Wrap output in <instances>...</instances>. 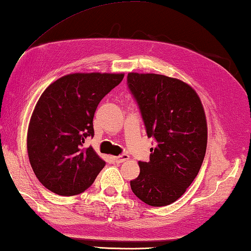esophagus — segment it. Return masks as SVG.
Wrapping results in <instances>:
<instances>
[{
  "label": "esophagus",
  "mask_w": 251,
  "mask_h": 251,
  "mask_svg": "<svg viewBox=\"0 0 251 251\" xmlns=\"http://www.w3.org/2000/svg\"><path fill=\"white\" fill-rule=\"evenodd\" d=\"M128 159H129V156H128V154H126V153H123V154H120V156L114 157V160H115V162H117V163L127 161Z\"/></svg>",
  "instance_id": "34e87169"
}]
</instances>
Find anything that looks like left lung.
<instances>
[{
  "instance_id": "1",
  "label": "left lung",
  "mask_w": 251,
  "mask_h": 251,
  "mask_svg": "<svg viewBox=\"0 0 251 251\" xmlns=\"http://www.w3.org/2000/svg\"><path fill=\"white\" fill-rule=\"evenodd\" d=\"M127 86L139 107L150 148L149 161L130 181L134 194L151 206L176 201L201 169L207 144L204 108L184 82L154 74H128Z\"/></svg>"
}]
</instances>
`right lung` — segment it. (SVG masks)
<instances>
[{"label": "right lung", "mask_w": 251, "mask_h": 251, "mask_svg": "<svg viewBox=\"0 0 251 251\" xmlns=\"http://www.w3.org/2000/svg\"><path fill=\"white\" fill-rule=\"evenodd\" d=\"M123 78L122 74H72L44 91L29 122L27 151L45 188L71 197L92 185L105 161L84 143L94 136L99 103Z\"/></svg>", "instance_id": "1"}]
</instances>
